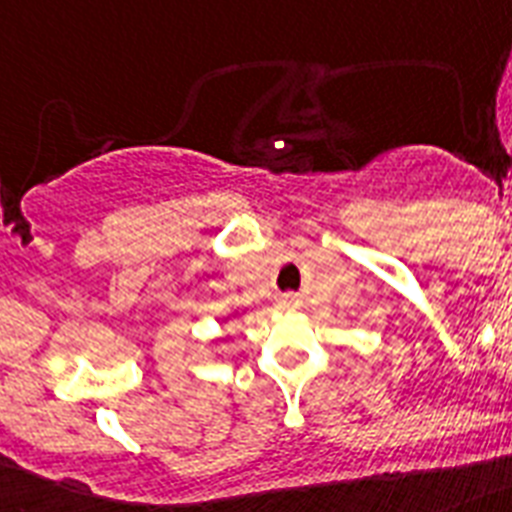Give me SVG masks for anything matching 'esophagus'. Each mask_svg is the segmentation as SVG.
Instances as JSON below:
<instances>
[{
	"label": "esophagus",
	"mask_w": 512,
	"mask_h": 512,
	"mask_svg": "<svg viewBox=\"0 0 512 512\" xmlns=\"http://www.w3.org/2000/svg\"><path fill=\"white\" fill-rule=\"evenodd\" d=\"M294 305V299L292 297H278V307H292Z\"/></svg>",
	"instance_id": "esophagus-1"
}]
</instances>
